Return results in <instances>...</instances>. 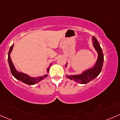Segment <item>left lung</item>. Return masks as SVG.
<instances>
[{
    "instance_id": "obj_1",
    "label": "left lung",
    "mask_w": 120,
    "mask_h": 120,
    "mask_svg": "<svg viewBox=\"0 0 120 120\" xmlns=\"http://www.w3.org/2000/svg\"><path fill=\"white\" fill-rule=\"evenodd\" d=\"M93 46L96 51H97L98 56L94 66L92 68L84 71L82 74L76 75H67L69 79L73 80L80 84H86L89 83L97 76L101 72L104 60V56L101 47L98 41L95 37L92 38Z\"/></svg>"
}]
</instances>
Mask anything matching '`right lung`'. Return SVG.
Listing matches in <instances>:
<instances>
[{"label": "right lung", "mask_w": 120, "mask_h": 120, "mask_svg": "<svg viewBox=\"0 0 120 120\" xmlns=\"http://www.w3.org/2000/svg\"><path fill=\"white\" fill-rule=\"evenodd\" d=\"M14 45H11L10 47V49L9 50V52H8V63H9V65L10 69H11V74H12L14 76V77L15 78V79H18L19 80H21L23 82V83H24L28 85H34V84H36L38 83L39 82L41 81V80H43V79L46 78L47 76V74L44 75V76H38V77L36 78H31L28 75H27L26 74H24V73H21V72H18L15 70V68H14V66L13 64L12 61H11V56H10V54H11V50H12L13 47ZM49 69H50V67H49L47 69V71L49 72Z\"/></svg>", "instance_id": "add662e5"}]
</instances>
